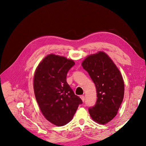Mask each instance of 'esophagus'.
<instances>
[{
	"label": "esophagus",
	"mask_w": 146,
	"mask_h": 146,
	"mask_svg": "<svg viewBox=\"0 0 146 146\" xmlns=\"http://www.w3.org/2000/svg\"><path fill=\"white\" fill-rule=\"evenodd\" d=\"M80 97V98H81V99H82L83 102L85 101V96H84L83 95H81Z\"/></svg>",
	"instance_id": "34e87169"
}]
</instances>
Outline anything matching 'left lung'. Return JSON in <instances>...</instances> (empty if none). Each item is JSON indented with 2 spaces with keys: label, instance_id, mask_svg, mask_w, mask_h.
Here are the masks:
<instances>
[{
  "label": "left lung",
  "instance_id": "left-lung-1",
  "mask_svg": "<svg viewBox=\"0 0 146 146\" xmlns=\"http://www.w3.org/2000/svg\"><path fill=\"white\" fill-rule=\"evenodd\" d=\"M82 66L95 83L97 100L90 107V117L99 124H105L118 112L124 98V83L118 68L104 52L88 56Z\"/></svg>",
  "mask_w": 146,
  "mask_h": 146
}]
</instances>
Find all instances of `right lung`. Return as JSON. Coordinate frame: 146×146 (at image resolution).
Masks as SVG:
<instances>
[{
	"label": "right lung",
	"mask_w": 146,
	"mask_h": 146,
	"mask_svg": "<svg viewBox=\"0 0 146 146\" xmlns=\"http://www.w3.org/2000/svg\"><path fill=\"white\" fill-rule=\"evenodd\" d=\"M74 64L72 60L49 54L38 66L34 74L37 103L45 118L57 126L70 122L82 104L66 81L67 74Z\"/></svg>",
	"instance_id": "obj_1"
}]
</instances>
